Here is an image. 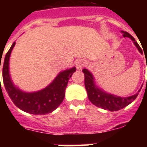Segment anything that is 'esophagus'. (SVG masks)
Here are the masks:
<instances>
[{
    "instance_id": "34e87169",
    "label": "esophagus",
    "mask_w": 147,
    "mask_h": 147,
    "mask_svg": "<svg viewBox=\"0 0 147 147\" xmlns=\"http://www.w3.org/2000/svg\"><path fill=\"white\" fill-rule=\"evenodd\" d=\"M85 61L83 59H80L77 60V62H76V68L78 70H81V69H82L83 66L85 65Z\"/></svg>"
}]
</instances>
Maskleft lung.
Here are the masks:
<instances>
[{"label": "left lung", "instance_id": "left-lung-1", "mask_svg": "<svg viewBox=\"0 0 147 147\" xmlns=\"http://www.w3.org/2000/svg\"><path fill=\"white\" fill-rule=\"evenodd\" d=\"M123 37L130 38L132 40L135 47H137L140 53L143 54V50L139 46V44L136 42V40L130 33H128L126 31H121ZM147 63V62H146ZM147 68V65H146ZM82 71L85 73V89L87 91L88 97L91 102L94 105L98 107H100L102 109L107 110L110 111H117L120 109H122L126 106H127L132 103L136 99L139 92H140L143 85L140 88L139 91L134 95L129 97H120L117 96L115 94H110L105 92L100 88H99L95 84V81L92 73L89 71L87 69H84ZM147 85V82H146Z\"/></svg>", "mask_w": 147, "mask_h": 147}]
</instances>
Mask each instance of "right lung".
<instances>
[{
	"label": "right lung",
	"mask_w": 147,
	"mask_h": 147,
	"mask_svg": "<svg viewBox=\"0 0 147 147\" xmlns=\"http://www.w3.org/2000/svg\"><path fill=\"white\" fill-rule=\"evenodd\" d=\"M15 44L14 42L7 53L3 63V82L8 95L18 108L26 113L42 115L53 112L64 99L69 78L76 71V68L72 67L60 71L55 79L43 89L33 92H24L13 84L9 71L10 54Z\"/></svg>",
	"instance_id": "1"
}]
</instances>
